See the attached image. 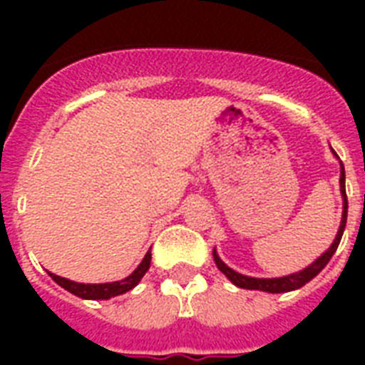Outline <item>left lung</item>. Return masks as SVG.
<instances>
[{
  "mask_svg": "<svg viewBox=\"0 0 365 365\" xmlns=\"http://www.w3.org/2000/svg\"><path fill=\"white\" fill-rule=\"evenodd\" d=\"M334 151V149H331ZM334 155L337 157V153L334 151ZM339 159V157H337ZM341 165V178H339V187H341V197H343V216H341V225L339 231L335 235L334 242L329 246L322 255H318L317 259L312 261L311 265H307L303 271L292 272V274H286V277H277V278H255V277H246V274H240L235 269H231L229 265H225L222 261V257L217 255L216 248H214V261H216L217 269L225 274V277L239 288L246 289H259V292H269V294H286V292H294V289H299L301 286H305L307 282H311L312 278L317 277L318 272L322 271L324 267L328 265V261L331 259V255L335 254V250L339 246L341 237H343V231H345L346 225V212H349V200H346V191H345V166L339 160Z\"/></svg>",
  "mask_w": 365,
  "mask_h": 365,
  "instance_id": "left-lung-1",
  "label": "left lung"
}]
</instances>
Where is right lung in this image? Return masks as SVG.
<instances>
[{"label": "right lung", "instance_id": "1", "mask_svg": "<svg viewBox=\"0 0 365 365\" xmlns=\"http://www.w3.org/2000/svg\"><path fill=\"white\" fill-rule=\"evenodd\" d=\"M149 265H151V252L143 255L142 263L134 269V271L128 274L123 280H117V282H104V284H83V282H73V280H68V278H62L58 274H53L48 272L54 282L62 286L64 289H68L70 294L81 297V299H111V297H117V295H123L126 292H130L134 286H138V282L142 280L143 274L148 272Z\"/></svg>", "mask_w": 365, "mask_h": 365}]
</instances>
